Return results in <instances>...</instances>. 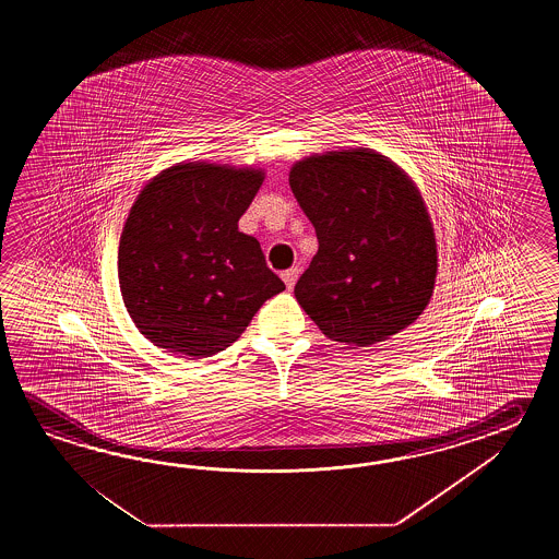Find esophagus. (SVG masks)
<instances>
[{"instance_id": "esophagus-1", "label": "esophagus", "mask_w": 559, "mask_h": 559, "mask_svg": "<svg viewBox=\"0 0 559 559\" xmlns=\"http://www.w3.org/2000/svg\"><path fill=\"white\" fill-rule=\"evenodd\" d=\"M297 275H299V270H297V267L285 270L284 274H282V280H284L285 285H287V289H292V287L296 285Z\"/></svg>"}]
</instances>
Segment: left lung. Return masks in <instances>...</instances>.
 Masks as SVG:
<instances>
[{
	"mask_svg": "<svg viewBox=\"0 0 559 559\" xmlns=\"http://www.w3.org/2000/svg\"><path fill=\"white\" fill-rule=\"evenodd\" d=\"M289 186L318 236L297 304L333 342L371 345L407 328L433 294L438 251L412 179L369 150L311 155Z\"/></svg>",
	"mask_w": 559,
	"mask_h": 559,
	"instance_id": "obj_1",
	"label": "left lung"
}]
</instances>
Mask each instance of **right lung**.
<instances>
[{"instance_id":"1","label":"right lung","mask_w":559,"mask_h":559,"mask_svg":"<svg viewBox=\"0 0 559 559\" xmlns=\"http://www.w3.org/2000/svg\"><path fill=\"white\" fill-rule=\"evenodd\" d=\"M262 181L258 169L179 164L138 195L119 239V287L152 344L212 357L284 292L260 241L238 229Z\"/></svg>"}]
</instances>
